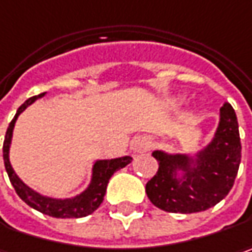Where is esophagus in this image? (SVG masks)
<instances>
[{
    "label": "esophagus",
    "instance_id": "34e87169",
    "mask_svg": "<svg viewBox=\"0 0 252 252\" xmlns=\"http://www.w3.org/2000/svg\"><path fill=\"white\" fill-rule=\"evenodd\" d=\"M145 148H147V144L142 142V141H137V142L134 144V149H135V151H142V149H145Z\"/></svg>",
    "mask_w": 252,
    "mask_h": 252
}]
</instances>
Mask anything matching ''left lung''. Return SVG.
Instances as JSON below:
<instances>
[{
  "instance_id": "8db88e82",
  "label": "left lung",
  "mask_w": 252,
  "mask_h": 252,
  "mask_svg": "<svg viewBox=\"0 0 252 252\" xmlns=\"http://www.w3.org/2000/svg\"><path fill=\"white\" fill-rule=\"evenodd\" d=\"M152 157L158 160L157 175L145 186L154 206L169 213L204 212L221 202L234 185L241 162V142L234 108L224 103L220 108V123L210 145L202 151L190 169V158L186 155H168L155 151ZM185 169L182 180L174 178V172Z\"/></svg>"
}]
</instances>
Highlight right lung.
<instances>
[{
  "mask_svg": "<svg viewBox=\"0 0 252 252\" xmlns=\"http://www.w3.org/2000/svg\"><path fill=\"white\" fill-rule=\"evenodd\" d=\"M43 94L45 93L28 98L27 101L18 108L17 114L14 117V120L9 123V126L6 129L4 147H2V157H4V165H5L8 178L12 183L18 196L27 203L28 206H31L32 209L38 210L40 213L48 214L50 217H56V219H77V217L89 216L93 213L94 210H97L98 206L104 200L107 183L113 176V173L126 166L132 160V158L123 157V158L110 159V160H97L93 166V178H92L90 186L83 191L82 194L71 197V199H64V200L50 199V197H45L32 189H29L25 183H22V181L15 175L14 169L11 168L8 152H9V144H11V138H12V129H14L18 115L21 114L28 105H31L33 101H36L39 97H42Z\"/></svg>",
  "mask_w": 252,
  "mask_h": 252,
  "instance_id": "obj_1",
  "label": "right lung"
}]
</instances>
